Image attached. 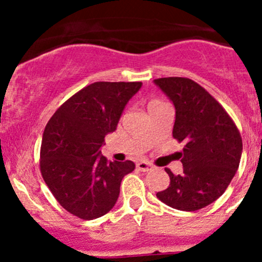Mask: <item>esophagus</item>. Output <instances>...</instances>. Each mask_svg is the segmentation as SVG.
I'll use <instances>...</instances> for the list:
<instances>
[{
	"label": "esophagus",
	"instance_id": "1",
	"mask_svg": "<svg viewBox=\"0 0 262 262\" xmlns=\"http://www.w3.org/2000/svg\"><path fill=\"white\" fill-rule=\"evenodd\" d=\"M137 168H138L139 171H149L150 170V165L148 162H138L137 163Z\"/></svg>",
	"mask_w": 262,
	"mask_h": 262
}]
</instances>
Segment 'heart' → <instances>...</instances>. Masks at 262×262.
<instances>
[{"mask_svg":"<svg viewBox=\"0 0 262 262\" xmlns=\"http://www.w3.org/2000/svg\"><path fill=\"white\" fill-rule=\"evenodd\" d=\"M157 104H161V102H160V101H157V100H152V101L149 102V105H148V107L155 106V105H157Z\"/></svg>","mask_w":262,"mask_h":262,"instance_id":"1","label":"heart"}]
</instances>
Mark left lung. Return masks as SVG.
Segmentation results:
<instances>
[{
  "label": "left lung",
  "instance_id": "1",
  "mask_svg": "<svg viewBox=\"0 0 262 262\" xmlns=\"http://www.w3.org/2000/svg\"><path fill=\"white\" fill-rule=\"evenodd\" d=\"M155 84L175 107L172 136L185 142L180 153L184 172L170 176V186L157 198L173 209L194 212L215 202L236 175L242 139L233 120L200 84L189 78L167 77Z\"/></svg>",
  "mask_w": 262,
  "mask_h": 262
}]
</instances>
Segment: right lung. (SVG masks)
I'll return each mask as SVG.
<instances>
[{
  "instance_id": "add662e5",
  "label": "right lung",
  "mask_w": 262,
  "mask_h": 262,
  "mask_svg": "<svg viewBox=\"0 0 262 262\" xmlns=\"http://www.w3.org/2000/svg\"><path fill=\"white\" fill-rule=\"evenodd\" d=\"M142 82H95L68 99L43 133L40 171L60 205L91 221L113 209L132 161L109 162L101 155L105 137L115 132Z\"/></svg>"
}]
</instances>
